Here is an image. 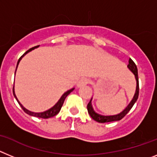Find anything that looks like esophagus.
<instances>
[{"instance_id":"34e87169","label":"esophagus","mask_w":157,"mask_h":157,"mask_svg":"<svg viewBox=\"0 0 157 157\" xmlns=\"http://www.w3.org/2000/svg\"><path fill=\"white\" fill-rule=\"evenodd\" d=\"M87 83H89V79L87 78H81L77 82V87H82L83 86L86 85Z\"/></svg>"}]
</instances>
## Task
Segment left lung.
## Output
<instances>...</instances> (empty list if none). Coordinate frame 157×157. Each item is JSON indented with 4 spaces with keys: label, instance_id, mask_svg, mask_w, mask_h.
Instances as JSON below:
<instances>
[{
    "label": "left lung",
    "instance_id": "1",
    "mask_svg": "<svg viewBox=\"0 0 157 157\" xmlns=\"http://www.w3.org/2000/svg\"><path fill=\"white\" fill-rule=\"evenodd\" d=\"M128 68L131 71L133 74L134 75L136 78V82H137V86H136V91L135 94H134V98H133L132 101H130V103L127 105V107L122 112H120V114L115 115V116H103V115H101L98 112H96L94 111V108L92 106V98L90 101V102L87 105V110H88V113L90 114V116H91L93 120H95V121L98 122V123H109V122H113V121H119V120H122L126 115L129 112V111L132 109V107L134 106V103H135L138 98V94H139V82H138V68H137V66L134 63V62L133 61L132 59H129V64L127 65Z\"/></svg>",
    "mask_w": 157,
    "mask_h": 157
}]
</instances>
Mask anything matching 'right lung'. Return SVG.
<instances>
[{
  "instance_id": "right-lung-1",
  "label": "right lung",
  "mask_w": 157,
  "mask_h": 157,
  "mask_svg": "<svg viewBox=\"0 0 157 157\" xmlns=\"http://www.w3.org/2000/svg\"><path fill=\"white\" fill-rule=\"evenodd\" d=\"M38 46H39V45H37V46L33 47V48H30L29 50H27V52H26L24 54H23V55L21 56V57L19 58V60H18L17 66H16V69H17L18 64H19V61L21 60L22 57H23V56H24L25 55H26V54L27 53V52H30V51L33 50V49H34V48H37V47H38ZM74 89H75V88L71 89V90H69L67 91L66 93H64V94H63V95H62L61 98H60V99H59V101H58V102L56 104V105H54L53 107H52L51 109H48V110L45 111V112H31V111H29L28 109H26V108H24V107H23V105H22V104L20 103V102H19V100L17 99V98H16V94H15V90H14V86H13V95H14V97L16 98V101H18V103H19V105H20V106H21V108H22V109H23V110L24 111V112H26L27 114L30 115V116H35V117L42 118V119H48V118L53 117V116H56V115H57L58 113H59V111H60V109H61L62 105H63V102H64L65 98H67V96L68 95V94H71V92H72V91L74 90Z\"/></svg>"
}]
</instances>
